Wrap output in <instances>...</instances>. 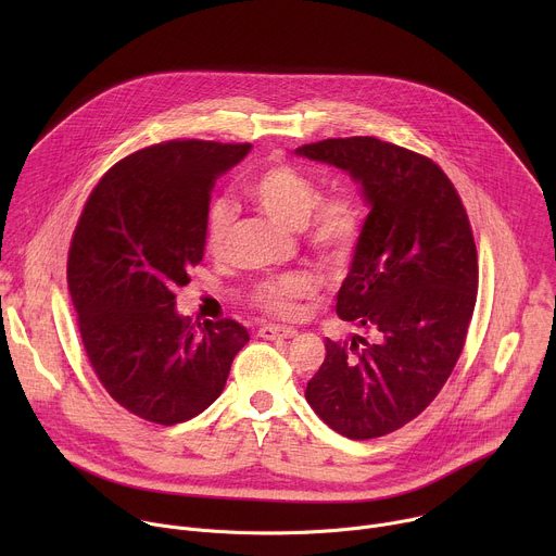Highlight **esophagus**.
<instances>
[{"instance_id": "34e87169", "label": "esophagus", "mask_w": 556, "mask_h": 556, "mask_svg": "<svg viewBox=\"0 0 556 556\" xmlns=\"http://www.w3.org/2000/svg\"><path fill=\"white\" fill-rule=\"evenodd\" d=\"M260 337L268 339V341H283V339L296 337V330L286 328V326H264V328H260Z\"/></svg>"}]
</instances>
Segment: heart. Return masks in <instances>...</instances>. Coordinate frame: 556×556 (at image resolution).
Masks as SVG:
<instances>
[{
  "label": "heart",
  "mask_w": 556,
  "mask_h": 556,
  "mask_svg": "<svg viewBox=\"0 0 556 556\" xmlns=\"http://www.w3.org/2000/svg\"><path fill=\"white\" fill-rule=\"evenodd\" d=\"M247 195L275 222L288 228H301L309 217V247L326 262L343 260L358 235V215L350 200L328 198L319 202L321 193L309 176L292 165L275 163L260 169L244 187ZM313 215L309 216L308 213ZM232 211L224 200L211 204L206 215V249L219 251L226 230L230 226ZM312 292L305 277L290 275L264 281L255 301L270 314L294 316L299 301Z\"/></svg>",
  "instance_id": "heart-1"
}]
</instances>
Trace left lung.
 I'll return each mask as SVG.
<instances>
[{
    "mask_svg": "<svg viewBox=\"0 0 556 556\" xmlns=\"http://www.w3.org/2000/svg\"><path fill=\"white\" fill-rule=\"evenodd\" d=\"M294 153L345 172L369 206L337 314L374 341L326 339L305 399L337 433L380 438L431 405L462 354L478 299L470 224L451 180L420 153L371 136Z\"/></svg>",
    "mask_w": 556,
    "mask_h": 556,
    "instance_id": "1",
    "label": "left lung"
}]
</instances>
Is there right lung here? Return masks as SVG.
Here are the masks:
<instances>
[{
	"instance_id": "obj_1",
	"label": "right lung",
	"mask_w": 556,
	"mask_h": 556,
	"mask_svg": "<svg viewBox=\"0 0 556 556\" xmlns=\"http://www.w3.org/2000/svg\"><path fill=\"white\" fill-rule=\"evenodd\" d=\"M253 144L169 140L114 165L76 224L67 288L112 399L155 425L202 414L249 343L237 321L191 326L174 290L204 257L211 191Z\"/></svg>"
}]
</instances>
